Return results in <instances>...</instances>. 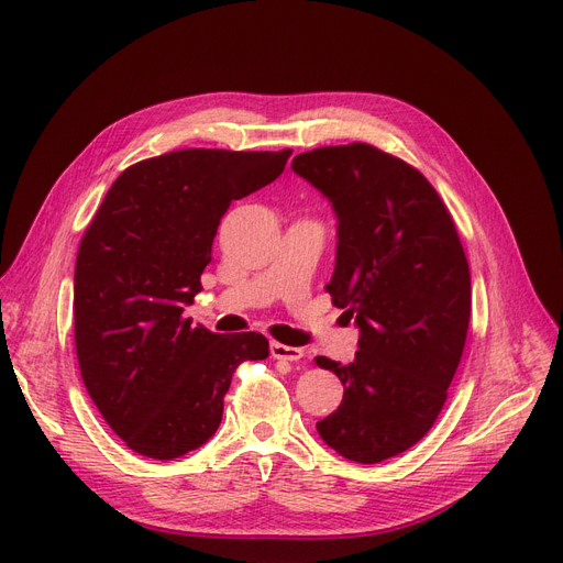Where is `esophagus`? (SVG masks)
Wrapping results in <instances>:
<instances>
[{"instance_id":"esophagus-1","label":"esophagus","mask_w":563,"mask_h":563,"mask_svg":"<svg viewBox=\"0 0 563 563\" xmlns=\"http://www.w3.org/2000/svg\"><path fill=\"white\" fill-rule=\"evenodd\" d=\"M272 356L278 358V361H301L303 358V349H297V346H287V344H280V342H272Z\"/></svg>"}]
</instances>
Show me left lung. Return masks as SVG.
<instances>
[{"instance_id": "1", "label": "left lung", "mask_w": 563, "mask_h": 563, "mask_svg": "<svg viewBox=\"0 0 563 563\" xmlns=\"http://www.w3.org/2000/svg\"><path fill=\"white\" fill-rule=\"evenodd\" d=\"M333 202L338 257L327 291L356 317V361L314 358L344 397L317 422L356 463L393 459L438 420L467 338L470 266L454 219L427 177L369 143L323 145L291 162Z\"/></svg>"}]
</instances>
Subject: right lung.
I'll return each instance as SVG.
<instances>
[{
  "label": "right lung",
  "instance_id": "add662e5",
  "mask_svg": "<svg viewBox=\"0 0 563 563\" xmlns=\"http://www.w3.org/2000/svg\"><path fill=\"white\" fill-rule=\"evenodd\" d=\"M291 151L187 147L132 164L88 223L75 262V349L104 422L147 459L170 461L221 424L234 369L264 361L260 333L191 327L221 217L283 173Z\"/></svg>",
  "mask_w": 563,
  "mask_h": 563
}]
</instances>
